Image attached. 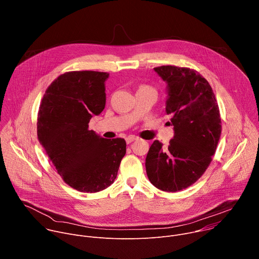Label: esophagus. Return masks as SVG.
Returning a JSON list of instances; mask_svg holds the SVG:
<instances>
[{
    "mask_svg": "<svg viewBox=\"0 0 259 259\" xmlns=\"http://www.w3.org/2000/svg\"><path fill=\"white\" fill-rule=\"evenodd\" d=\"M136 139H137V137H135V136H128V137L126 138V142L129 144V143L133 142V141L136 140Z\"/></svg>",
    "mask_w": 259,
    "mask_h": 259,
    "instance_id": "1",
    "label": "esophagus"
}]
</instances>
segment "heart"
I'll list each match as a JSON object with an SVG mask.
<instances>
[{
    "label": "heart",
    "mask_w": 259,
    "mask_h": 259,
    "mask_svg": "<svg viewBox=\"0 0 259 259\" xmlns=\"http://www.w3.org/2000/svg\"><path fill=\"white\" fill-rule=\"evenodd\" d=\"M144 87H147V86H141V87H140V89H142V88H144Z\"/></svg>",
    "instance_id": "1"
}]
</instances>
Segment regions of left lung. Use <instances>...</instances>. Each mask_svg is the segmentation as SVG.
I'll use <instances>...</instances> for the list:
<instances>
[{"mask_svg":"<svg viewBox=\"0 0 259 259\" xmlns=\"http://www.w3.org/2000/svg\"><path fill=\"white\" fill-rule=\"evenodd\" d=\"M168 84L166 113L172 116L174 137L168 147L155 140L145 159L154 186L175 193L194 184L207 170L221 134V118L214 92L200 72L190 67H155Z\"/></svg>","mask_w":259,"mask_h":259,"instance_id":"8db88e82","label":"left lung"}]
</instances>
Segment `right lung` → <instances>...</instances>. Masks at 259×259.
<instances>
[{
  "mask_svg": "<svg viewBox=\"0 0 259 259\" xmlns=\"http://www.w3.org/2000/svg\"><path fill=\"white\" fill-rule=\"evenodd\" d=\"M108 73L67 71L47 88L38 113L41 145L63 181L83 193H97L112 184L126 154L123 138L105 139L89 130L90 119L105 106Z\"/></svg>",
  "mask_w": 259,
  "mask_h": 259,
  "instance_id": "1",
  "label": "right lung"
}]
</instances>
